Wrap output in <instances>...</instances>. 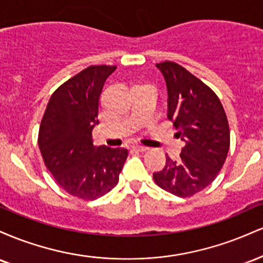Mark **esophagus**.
Instances as JSON below:
<instances>
[{
	"instance_id": "esophagus-1",
	"label": "esophagus",
	"mask_w": 263,
	"mask_h": 263,
	"mask_svg": "<svg viewBox=\"0 0 263 263\" xmlns=\"http://www.w3.org/2000/svg\"><path fill=\"white\" fill-rule=\"evenodd\" d=\"M132 148L136 149V151H140V152H144V151H147V149H148V147H146V146H142V144H135V146L132 147Z\"/></svg>"
}]
</instances>
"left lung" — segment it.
<instances>
[{
    "mask_svg": "<svg viewBox=\"0 0 263 263\" xmlns=\"http://www.w3.org/2000/svg\"><path fill=\"white\" fill-rule=\"evenodd\" d=\"M168 89V119L185 142L179 161L167 156L153 173L159 188L180 198L193 197L210 185L230 148V128L221 101L195 75L174 62L156 64Z\"/></svg>",
    "mask_w": 263,
    "mask_h": 263,
    "instance_id": "8db88e82",
    "label": "left lung"
}]
</instances>
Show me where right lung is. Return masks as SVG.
I'll return each instance as SVG.
<instances>
[{
	"label": "right lung",
	"instance_id": "add662e5",
	"mask_svg": "<svg viewBox=\"0 0 263 263\" xmlns=\"http://www.w3.org/2000/svg\"><path fill=\"white\" fill-rule=\"evenodd\" d=\"M115 65H90L50 96L39 126L38 146L45 167L60 188L83 200H95L119 183L128 151L93 146L99 100Z\"/></svg>",
	"mask_w": 263,
	"mask_h": 263
}]
</instances>
